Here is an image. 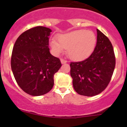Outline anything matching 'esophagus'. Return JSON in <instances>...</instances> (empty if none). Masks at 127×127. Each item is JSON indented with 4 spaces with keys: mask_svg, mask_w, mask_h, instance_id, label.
<instances>
[{
    "mask_svg": "<svg viewBox=\"0 0 127 127\" xmlns=\"http://www.w3.org/2000/svg\"><path fill=\"white\" fill-rule=\"evenodd\" d=\"M60 62H61V63L62 64L67 63V61H66V60H64V59H62V58H61V59H60Z\"/></svg>",
    "mask_w": 127,
    "mask_h": 127,
    "instance_id": "34e87169",
    "label": "esophagus"
}]
</instances>
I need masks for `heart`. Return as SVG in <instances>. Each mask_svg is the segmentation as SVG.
<instances>
[{
  "label": "heart",
  "mask_w": 127,
  "mask_h": 127,
  "mask_svg": "<svg viewBox=\"0 0 127 127\" xmlns=\"http://www.w3.org/2000/svg\"><path fill=\"white\" fill-rule=\"evenodd\" d=\"M58 41L52 39L50 42L55 55H59L67 49V54L72 60L80 61L92 53L96 44V37L92 31L77 30L60 35Z\"/></svg>",
  "instance_id": "b5f03b06"
}]
</instances>
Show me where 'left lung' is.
Wrapping results in <instances>:
<instances>
[{"instance_id":"obj_1","label":"left lung","mask_w":127,"mask_h":127,"mask_svg":"<svg viewBox=\"0 0 127 127\" xmlns=\"http://www.w3.org/2000/svg\"><path fill=\"white\" fill-rule=\"evenodd\" d=\"M97 32V44L92 55L83 61L70 64L75 91L87 97L98 95L105 89L116 64L111 42L98 29Z\"/></svg>"}]
</instances>
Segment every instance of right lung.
<instances>
[{
  "instance_id": "add662e5",
  "label": "right lung",
  "mask_w": 127,
  "mask_h": 127,
  "mask_svg": "<svg viewBox=\"0 0 127 127\" xmlns=\"http://www.w3.org/2000/svg\"><path fill=\"white\" fill-rule=\"evenodd\" d=\"M51 30L35 27L20 35L12 52L11 65L18 85L25 92L40 96L49 92L54 85V74L62 64L50 53L49 36Z\"/></svg>"
}]
</instances>
